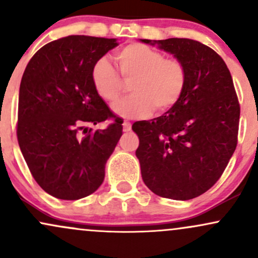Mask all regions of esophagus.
I'll use <instances>...</instances> for the list:
<instances>
[{
	"label": "esophagus",
	"mask_w": 258,
	"mask_h": 258,
	"mask_svg": "<svg viewBox=\"0 0 258 258\" xmlns=\"http://www.w3.org/2000/svg\"><path fill=\"white\" fill-rule=\"evenodd\" d=\"M122 126H123V131H125V132L131 131V128H132V123H131V122H128V121H125V122L122 123Z\"/></svg>",
	"instance_id": "34e87169"
}]
</instances>
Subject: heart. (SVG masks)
<instances>
[{"mask_svg":"<svg viewBox=\"0 0 258 258\" xmlns=\"http://www.w3.org/2000/svg\"><path fill=\"white\" fill-rule=\"evenodd\" d=\"M123 80H131V96L114 105L115 114L126 119L148 116L153 110L165 112L182 98L188 72L183 61L166 58L162 52L143 43H130L115 54ZM91 80L97 94L108 103L120 98L122 80L110 61L100 58L92 68Z\"/></svg>","mask_w":258,"mask_h":258,"instance_id":"obj_1","label":"heart"}]
</instances>
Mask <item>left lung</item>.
I'll return each instance as SVG.
<instances>
[{"label": "left lung", "mask_w": 258, "mask_h": 258, "mask_svg": "<svg viewBox=\"0 0 258 258\" xmlns=\"http://www.w3.org/2000/svg\"><path fill=\"white\" fill-rule=\"evenodd\" d=\"M142 41L158 43L188 72L184 93L172 109L132 125L142 178L159 197L194 199L220 179L238 144L240 105L232 75L223 59L199 41Z\"/></svg>", "instance_id": "left-lung-1"}]
</instances>
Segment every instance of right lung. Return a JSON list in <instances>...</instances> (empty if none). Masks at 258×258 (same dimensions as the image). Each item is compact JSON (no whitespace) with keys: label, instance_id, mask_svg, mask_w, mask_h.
<instances>
[{"label":"right lung","instance_id":"add662e5","mask_svg":"<svg viewBox=\"0 0 258 258\" xmlns=\"http://www.w3.org/2000/svg\"><path fill=\"white\" fill-rule=\"evenodd\" d=\"M116 46L115 38L61 37L38 49L23 74L18 143L37 184L58 199L94 193L122 135L123 121L97 94L91 80L94 63ZM110 118L104 130L85 127Z\"/></svg>","mask_w":258,"mask_h":258}]
</instances>
